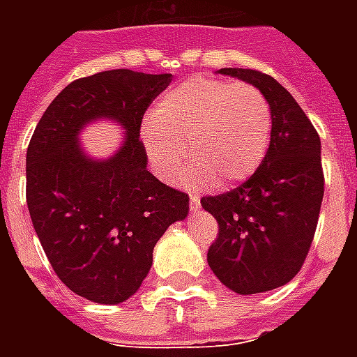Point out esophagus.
I'll return each mask as SVG.
<instances>
[{
    "label": "esophagus",
    "mask_w": 357,
    "mask_h": 357,
    "mask_svg": "<svg viewBox=\"0 0 357 357\" xmlns=\"http://www.w3.org/2000/svg\"><path fill=\"white\" fill-rule=\"evenodd\" d=\"M189 208H191V212H199V208H201V204H199V199L195 197V195H191L189 197Z\"/></svg>",
    "instance_id": "34e87169"
}]
</instances>
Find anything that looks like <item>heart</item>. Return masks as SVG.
I'll list each match as a JSON object with an SVG mask.
<instances>
[{"mask_svg":"<svg viewBox=\"0 0 357 357\" xmlns=\"http://www.w3.org/2000/svg\"><path fill=\"white\" fill-rule=\"evenodd\" d=\"M141 137L166 181L178 178L189 145L193 179L233 187L250 178L268 153L271 109L252 84L199 76L160 97Z\"/></svg>","mask_w":357,"mask_h":357,"instance_id":"obj_1","label":"heart"}]
</instances>
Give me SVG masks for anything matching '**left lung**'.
I'll use <instances>...</instances> for the list:
<instances>
[{"label":"left lung","instance_id":"8db88e82","mask_svg":"<svg viewBox=\"0 0 357 357\" xmlns=\"http://www.w3.org/2000/svg\"><path fill=\"white\" fill-rule=\"evenodd\" d=\"M252 84L271 109V141L258 170L227 193L202 197L218 222L208 248L214 275L239 294L273 291L296 275L314 241L325 178L321 141L287 89L252 68H222Z\"/></svg>","mask_w":357,"mask_h":357}]
</instances>
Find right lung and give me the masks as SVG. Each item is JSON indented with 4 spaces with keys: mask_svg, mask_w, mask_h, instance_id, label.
Masks as SVG:
<instances>
[{
    "mask_svg": "<svg viewBox=\"0 0 357 357\" xmlns=\"http://www.w3.org/2000/svg\"><path fill=\"white\" fill-rule=\"evenodd\" d=\"M172 74L105 70L68 84L36 126L26 151V204L51 268L76 294L118 304L137 291L156 241L189 212V197L147 170L143 114ZM97 117L122 123L114 157L91 161L77 133Z\"/></svg>",
    "mask_w": 357,
    "mask_h": 357,
    "instance_id": "right-lung-1",
    "label": "right lung"
}]
</instances>
